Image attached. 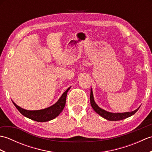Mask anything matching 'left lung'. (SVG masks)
Returning <instances> with one entry per match:
<instances>
[{
	"label": "left lung",
	"instance_id": "8db88e82",
	"mask_svg": "<svg viewBox=\"0 0 152 152\" xmlns=\"http://www.w3.org/2000/svg\"><path fill=\"white\" fill-rule=\"evenodd\" d=\"M90 102H91L92 108L95 111V112L97 113L99 115H101L103 118L107 119V120L109 121H118L127 118L129 117H130V116L134 115L140 108L139 106L137 109H136L133 112H127L124 113H112L107 112L104 110L100 108L95 103L94 101V97H93L92 89H91V94H90Z\"/></svg>",
	"mask_w": 152,
	"mask_h": 152
}]
</instances>
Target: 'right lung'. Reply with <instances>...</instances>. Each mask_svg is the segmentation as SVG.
<instances>
[{"mask_svg": "<svg viewBox=\"0 0 152 152\" xmlns=\"http://www.w3.org/2000/svg\"><path fill=\"white\" fill-rule=\"evenodd\" d=\"M70 87L63 93V95H61L60 99L58 100V101L56 104H54L53 105L47 108L39 110H25L19 107V106L15 104L14 102H12L14 103L16 108L19 111V112L22 115L25 116V117L38 122L48 121L56 118L62 112L64 106H65L67 92L70 89Z\"/></svg>", "mask_w": 152, "mask_h": 152, "instance_id": "right-lung-1", "label": "right lung"}]
</instances>
